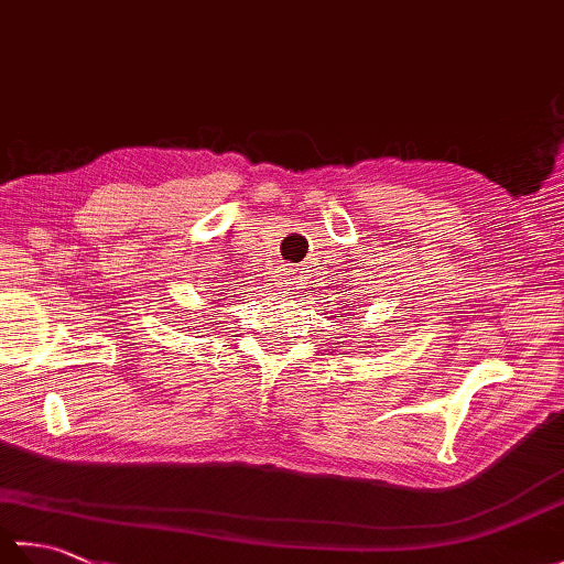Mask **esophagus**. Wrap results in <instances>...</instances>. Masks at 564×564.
Listing matches in <instances>:
<instances>
[{
	"mask_svg": "<svg viewBox=\"0 0 564 564\" xmlns=\"http://www.w3.org/2000/svg\"><path fill=\"white\" fill-rule=\"evenodd\" d=\"M293 283H295L293 271L291 269H281V273H279V285H281V289H291L293 291Z\"/></svg>",
	"mask_w": 564,
	"mask_h": 564,
	"instance_id": "esophagus-1",
	"label": "esophagus"
}]
</instances>
